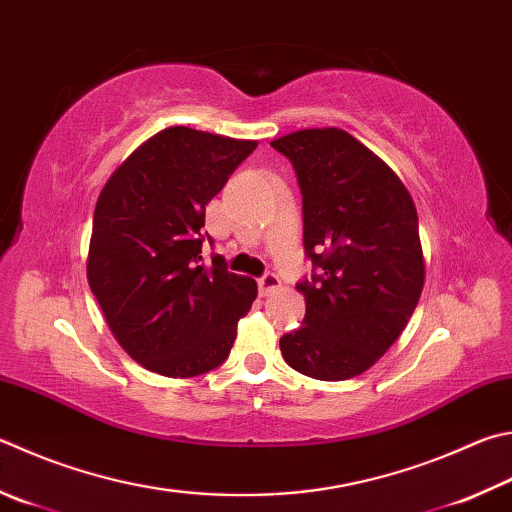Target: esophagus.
I'll list each match as a JSON object with an SVG mask.
<instances>
[{"mask_svg": "<svg viewBox=\"0 0 512 512\" xmlns=\"http://www.w3.org/2000/svg\"><path fill=\"white\" fill-rule=\"evenodd\" d=\"M280 286H282L280 277H277L275 273H266V275L262 277V280H259V293H262L264 297H266V295H273Z\"/></svg>", "mask_w": 512, "mask_h": 512, "instance_id": "esophagus-1", "label": "esophagus"}]
</instances>
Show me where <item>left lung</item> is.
<instances>
[{"instance_id": "1", "label": "left lung", "mask_w": 512, "mask_h": 512, "mask_svg": "<svg viewBox=\"0 0 512 512\" xmlns=\"http://www.w3.org/2000/svg\"><path fill=\"white\" fill-rule=\"evenodd\" d=\"M302 190L304 250L320 275L297 284L306 315L280 349L315 380L360 376L394 345L425 284L412 194L383 159L338 127L271 141Z\"/></svg>"}]
</instances>
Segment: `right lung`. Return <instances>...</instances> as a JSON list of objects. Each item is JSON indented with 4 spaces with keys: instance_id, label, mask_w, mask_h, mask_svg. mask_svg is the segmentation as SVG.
<instances>
[{
    "instance_id": "1",
    "label": "right lung",
    "mask_w": 512,
    "mask_h": 512,
    "mask_svg": "<svg viewBox=\"0 0 512 512\" xmlns=\"http://www.w3.org/2000/svg\"><path fill=\"white\" fill-rule=\"evenodd\" d=\"M255 147L167 127L100 190L87 280L118 345L154 374L190 378L219 367L255 302V280L230 273L221 257L201 264L208 201Z\"/></svg>"
}]
</instances>
